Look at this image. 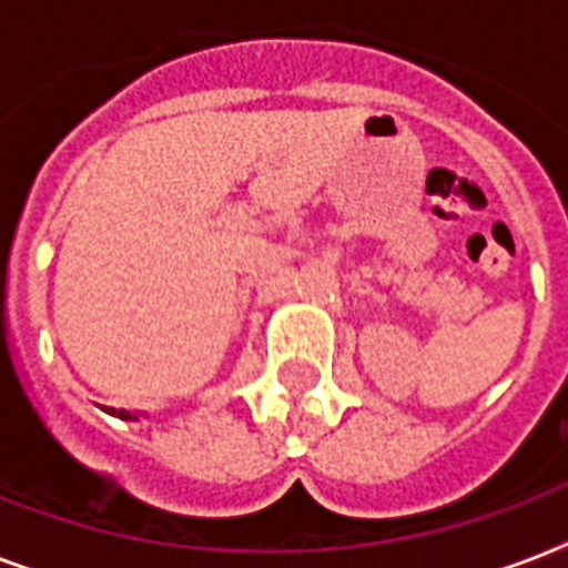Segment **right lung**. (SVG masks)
<instances>
[{
	"label": "right lung",
	"instance_id": "1",
	"mask_svg": "<svg viewBox=\"0 0 568 568\" xmlns=\"http://www.w3.org/2000/svg\"><path fill=\"white\" fill-rule=\"evenodd\" d=\"M111 413H114V415H120V418H135V415H129L126 409H111Z\"/></svg>",
	"mask_w": 568,
	"mask_h": 568
}]
</instances>
